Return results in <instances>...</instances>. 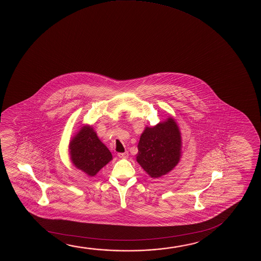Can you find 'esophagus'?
Segmentation results:
<instances>
[{
    "label": "esophagus",
    "mask_w": 261,
    "mask_h": 261,
    "mask_svg": "<svg viewBox=\"0 0 261 261\" xmlns=\"http://www.w3.org/2000/svg\"><path fill=\"white\" fill-rule=\"evenodd\" d=\"M117 155H118V157L121 158V159H126V158H128L129 156L128 152H119Z\"/></svg>",
    "instance_id": "1"
}]
</instances>
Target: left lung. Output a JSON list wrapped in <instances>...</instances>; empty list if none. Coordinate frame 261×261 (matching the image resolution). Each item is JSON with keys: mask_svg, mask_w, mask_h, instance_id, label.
<instances>
[{"mask_svg": "<svg viewBox=\"0 0 261 261\" xmlns=\"http://www.w3.org/2000/svg\"><path fill=\"white\" fill-rule=\"evenodd\" d=\"M137 163L151 178L170 173L181 157L180 129L173 116L154 126H145L137 145Z\"/></svg>", "mask_w": 261, "mask_h": 261, "instance_id": "obj_1", "label": "left lung"}]
</instances>
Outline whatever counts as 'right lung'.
I'll list each match as a JSON object with an SVG mask.
<instances>
[{"instance_id":"right-lung-1","label":"right lung","mask_w":261,"mask_h":261,"mask_svg":"<svg viewBox=\"0 0 261 261\" xmlns=\"http://www.w3.org/2000/svg\"><path fill=\"white\" fill-rule=\"evenodd\" d=\"M68 152L72 165L89 177L95 176L113 159L112 153L89 124L82 125L71 138Z\"/></svg>"}]
</instances>
